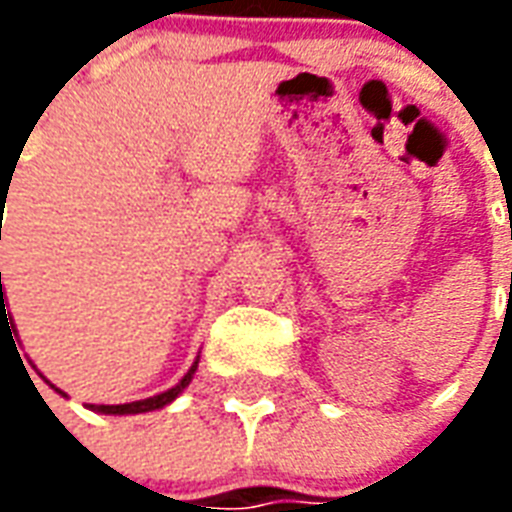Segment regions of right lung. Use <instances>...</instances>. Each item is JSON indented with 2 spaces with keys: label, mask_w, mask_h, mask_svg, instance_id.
<instances>
[{
  "label": "right lung",
  "mask_w": 512,
  "mask_h": 512,
  "mask_svg": "<svg viewBox=\"0 0 512 512\" xmlns=\"http://www.w3.org/2000/svg\"><path fill=\"white\" fill-rule=\"evenodd\" d=\"M2 200H7L5 194H2ZM0 238H2V227H0ZM5 301L7 299H5V290H2V271H0V337H2V329H13V332H16V323H13V318L10 322L6 321V318L10 317V312L5 310ZM197 365H200V356L194 359V365L189 367V373L180 378L178 384L172 386V389L161 392V395L145 397V400H134V403H120V406H93V403H90L87 408H90V411H98V414H145V411H156V408H164V406H169V403H172V400H175V397H178L180 392H183V389L191 384V378H194V373H197ZM40 378H43V376H40ZM43 381H46V378H43ZM46 384H49L54 392H60L62 397H68L65 392H62V389H57V386L51 384V381H46Z\"/></svg>",
  "instance_id": "add662e5"
}]
</instances>
